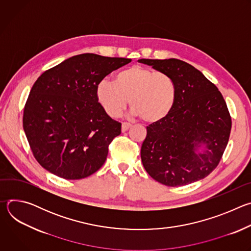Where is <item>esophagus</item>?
<instances>
[{"mask_svg": "<svg viewBox=\"0 0 251 251\" xmlns=\"http://www.w3.org/2000/svg\"><path fill=\"white\" fill-rule=\"evenodd\" d=\"M131 126H132V125H131L130 123H126V122L122 123V132H126Z\"/></svg>", "mask_w": 251, "mask_h": 251, "instance_id": "1", "label": "esophagus"}]
</instances>
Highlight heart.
<instances>
[{"mask_svg":"<svg viewBox=\"0 0 251 251\" xmlns=\"http://www.w3.org/2000/svg\"><path fill=\"white\" fill-rule=\"evenodd\" d=\"M95 96L102 109L111 117L123 112L129 99L133 115L147 123H158L173 109L176 85L162 71L133 65L119 71L114 81L100 80L95 87Z\"/></svg>","mask_w":251,"mask_h":251,"instance_id":"heart-1","label":"heart"}]
</instances>
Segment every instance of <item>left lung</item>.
<instances>
[{
	"mask_svg": "<svg viewBox=\"0 0 251 251\" xmlns=\"http://www.w3.org/2000/svg\"><path fill=\"white\" fill-rule=\"evenodd\" d=\"M169 75L176 85L171 113L147 126L141 159L157 182L186 186L208 176L228 143L231 118L218 87L193 65L176 58L138 60Z\"/></svg>",
	"mask_w": 251,
	"mask_h": 251,
	"instance_id": "8db88e82",
	"label": "left lung"
}]
</instances>
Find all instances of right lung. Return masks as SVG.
<instances>
[{
	"instance_id": "1",
	"label": "right lung",
	"mask_w": 251,
	"mask_h": 251,
	"mask_svg": "<svg viewBox=\"0 0 251 251\" xmlns=\"http://www.w3.org/2000/svg\"><path fill=\"white\" fill-rule=\"evenodd\" d=\"M131 59L82 53L45 71L32 85L23 127L32 154L50 173L79 180L98 171L120 135L95 96L97 83Z\"/></svg>"
}]
</instances>
